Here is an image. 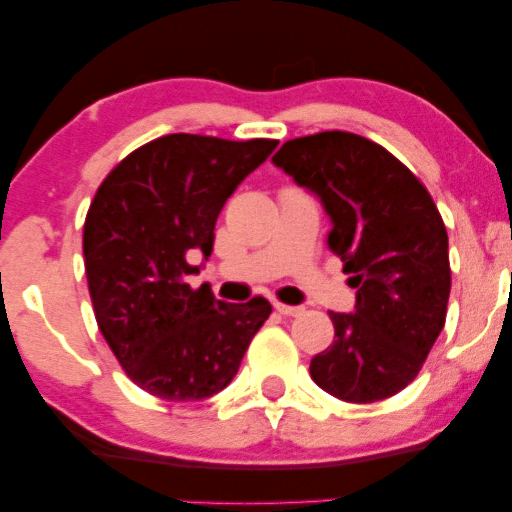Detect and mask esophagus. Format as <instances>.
I'll use <instances>...</instances> for the list:
<instances>
[{
  "instance_id": "obj_1",
  "label": "esophagus",
  "mask_w": 512,
  "mask_h": 512,
  "mask_svg": "<svg viewBox=\"0 0 512 512\" xmlns=\"http://www.w3.org/2000/svg\"><path fill=\"white\" fill-rule=\"evenodd\" d=\"M275 310L279 314H284V317H298V314L305 312L300 305H284V303H275Z\"/></svg>"
}]
</instances>
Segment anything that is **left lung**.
<instances>
[{
	"instance_id": "obj_1",
	"label": "left lung",
	"mask_w": 512,
	"mask_h": 512,
	"mask_svg": "<svg viewBox=\"0 0 512 512\" xmlns=\"http://www.w3.org/2000/svg\"><path fill=\"white\" fill-rule=\"evenodd\" d=\"M272 163L321 202L328 247L356 289L354 312H331L335 340L312 359V380L347 403L398 394L443 331L450 298L447 230L429 191L352 132L291 139Z\"/></svg>"
}]
</instances>
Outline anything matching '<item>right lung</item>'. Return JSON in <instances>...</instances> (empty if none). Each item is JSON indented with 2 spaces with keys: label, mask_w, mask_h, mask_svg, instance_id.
I'll return each instance as SVG.
<instances>
[{
  "label": "right lung",
  "mask_w": 512,
  "mask_h": 512,
  "mask_svg": "<svg viewBox=\"0 0 512 512\" xmlns=\"http://www.w3.org/2000/svg\"><path fill=\"white\" fill-rule=\"evenodd\" d=\"M277 149L275 139L230 142L165 135L121 160L97 188L83 256L97 326L137 387L163 401H202L233 380L272 305H235L186 284L209 258L214 226L235 188Z\"/></svg>",
  "instance_id": "add662e5"
}]
</instances>
